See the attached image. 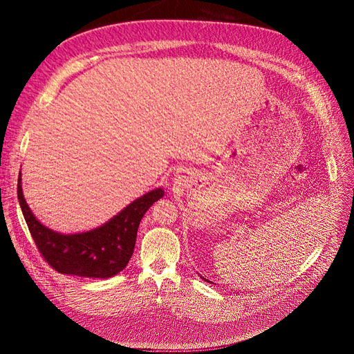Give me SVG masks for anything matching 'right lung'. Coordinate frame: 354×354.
Returning a JSON list of instances; mask_svg holds the SVG:
<instances>
[{"label": "right lung", "instance_id": "obj_1", "mask_svg": "<svg viewBox=\"0 0 354 354\" xmlns=\"http://www.w3.org/2000/svg\"><path fill=\"white\" fill-rule=\"evenodd\" d=\"M17 194L35 247L47 264L62 274L90 278H110L127 266L143 215L163 196L160 188L151 191L133 201L103 227L83 234L63 235L46 228L35 219L23 196L20 178Z\"/></svg>", "mask_w": 354, "mask_h": 354}]
</instances>
